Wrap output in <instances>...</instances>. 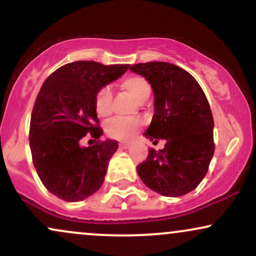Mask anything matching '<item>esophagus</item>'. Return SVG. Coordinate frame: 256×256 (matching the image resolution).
Wrapping results in <instances>:
<instances>
[{
    "instance_id": "esophagus-1",
    "label": "esophagus",
    "mask_w": 256,
    "mask_h": 256,
    "mask_svg": "<svg viewBox=\"0 0 256 256\" xmlns=\"http://www.w3.org/2000/svg\"><path fill=\"white\" fill-rule=\"evenodd\" d=\"M119 146L122 149H128V148H130V144H128V143L122 142V143H119Z\"/></svg>"
}]
</instances>
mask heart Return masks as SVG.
<instances>
[{
    "instance_id": "1",
    "label": "heart",
    "mask_w": 256,
    "mask_h": 256,
    "mask_svg": "<svg viewBox=\"0 0 256 256\" xmlns=\"http://www.w3.org/2000/svg\"><path fill=\"white\" fill-rule=\"evenodd\" d=\"M120 88L128 92L140 104L148 100L150 96L152 88L149 82L142 76H128L120 83ZM112 100L113 94L108 86L101 88L96 92L94 98V108L100 118H107L112 113ZM140 122L137 120L113 119L106 125V134L110 138L119 140H128L140 130Z\"/></svg>"
}]
</instances>
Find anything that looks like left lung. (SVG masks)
Returning a JSON list of instances; mask_svg holds the SVG:
<instances>
[{
  "label": "left lung",
  "instance_id": "left-lung-1",
  "mask_svg": "<svg viewBox=\"0 0 256 256\" xmlns=\"http://www.w3.org/2000/svg\"><path fill=\"white\" fill-rule=\"evenodd\" d=\"M154 92V116L144 136L165 148L149 149L137 173L149 189L177 198L192 192L208 171L214 154V120L208 100L195 78L173 64H136Z\"/></svg>",
  "mask_w": 256,
  "mask_h": 256
}]
</instances>
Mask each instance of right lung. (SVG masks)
Returning <instances> with one entry per match:
<instances>
[{"label": "right lung", "mask_w": 256, "mask_h": 256, "mask_svg": "<svg viewBox=\"0 0 256 256\" xmlns=\"http://www.w3.org/2000/svg\"><path fill=\"white\" fill-rule=\"evenodd\" d=\"M128 67L76 61L61 66L44 80L32 110L28 138L38 177L58 198L82 201L104 184L118 142L98 140L104 131L94 98L101 88L122 77ZM88 133L98 142L80 147L78 142Z\"/></svg>", "instance_id": "right-lung-1"}]
</instances>
